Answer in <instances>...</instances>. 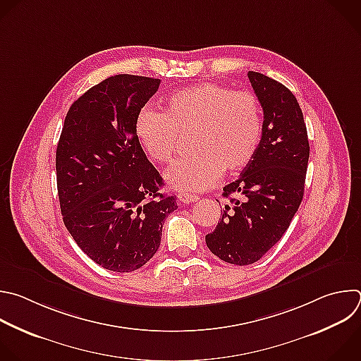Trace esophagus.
I'll list each match as a JSON object with an SVG mask.
<instances>
[{
    "mask_svg": "<svg viewBox=\"0 0 361 361\" xmlns=\"http://www.w3.org/2000/svg\"><path fill=\"white\" fill-rule=\"evenodd\" d=\"M177 200H178L180 204H191V202L198 201V197H197V195H191V194L181 192V194L177 195Z\"/></svg>",
    "mask_w": 361,
    "mask_h": 361,
    "instance_id": "esophagus-1",
    "label": "esophagus"
}]
</instances>
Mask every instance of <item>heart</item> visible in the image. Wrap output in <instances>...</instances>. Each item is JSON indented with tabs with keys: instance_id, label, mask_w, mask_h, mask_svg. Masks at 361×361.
<instances>
[{
	"instance_id": "b5f03b06",
	"label": "heart",
	"mask_w": 361,
	"mask_h": 361,
	"mask_svg": "<svg viewBox=\"0 0 361 361\" xmlns=\"http://www.w3.org/2000/svg\"><path fill=\"white\" fill-rule=\"evenodd\" d=\"M262 128V106L254 92L202 82L169 96L164 111L145 107L135 130L156 163H170L180 136L194 133V154L176 161L166 180L174 190L200 192L214 187L224 171L233 176L251 164Z\"/></svg>"
}]
</instances>
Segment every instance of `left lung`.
<instances>
[{
	"label": "left lung",
	"instance_id": "obj_1",
	"mask_svg": "<svg viewBox=\"0 0 361 361\" xmlns=\"http://www.w3.org/2000/svg\"><path fill=\"white\" fill-rule=\"evenodd\" d=\"M248 79L264 109L258 152L241 177L224 187L225 198L214 232L205 235L209 251L232 265L259 261L283 236L305 191L309 140L302 109L293 93L259 72Z\"/></svg>",
	"mask_w": 361,
	"mask_h": 361
}]
</instances>
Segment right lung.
Segmentation results:
<instances>
[{"mask_svg": "<svg viewBox=\"0 0 361 361\" xmlns=\"http://www.w3.org/2000/svg\"><path fill=\"white\" fill-rule=\"evenodd\" d=\"M160 79L114 75L68 110L56 147L63 224L97 265L133 272L157 252L176 195L159 192L160 173L146 157L136 118Z\"/></svg>", "mask_w": 361, "mask_h": 361, "instance_id": "right-lung-1", "label": "right lung"}]
</instances>
